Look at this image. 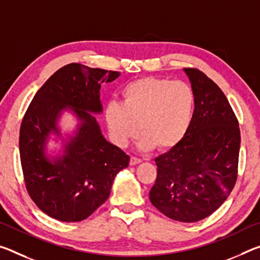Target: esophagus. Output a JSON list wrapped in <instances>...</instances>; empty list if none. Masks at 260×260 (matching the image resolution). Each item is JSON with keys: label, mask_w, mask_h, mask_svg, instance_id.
Listing matches in <instances>:
<instances>
[{"label": "esophagus", "mask_w": 260, "mask_h": 260, "mask_svg": "<svg viewBox=\"0 0 260 260\" xmlns=\"http://www.w3.org/2000/svg\"><path fill=\"white\" fill-rule=\"evenodd\" d=\"M141 162H142V159L135 157V156H132L131 160H129V164H131V166H137V164L141 163Z\"/></svg>", "instance_id": "34e87169"}]
</instances>
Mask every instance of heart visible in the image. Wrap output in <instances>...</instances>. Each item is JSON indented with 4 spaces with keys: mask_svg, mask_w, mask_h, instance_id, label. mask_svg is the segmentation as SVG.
Returning <instances> with one entry per match:
<instances>
[{
    "mask_svg": "<svg viewBox=\"0 0 260 260\" xmlns=\"http://www.w3.org/2000/svg\"><path fill=\"white\" fill-rule=\"evenodd\" d=\"M121 103L110 102L104 117L113 142L125 147L141 135V147L169 149L186 134L194 111L196 96L185 82L142 77L127 83Z\"/></svg>",
    "mask_w": 260,
    "mask_h": 260,
    "instance_id": "heart-1",
    "label": "heart"
}]
</instances>
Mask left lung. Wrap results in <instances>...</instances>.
Listing matches in <instances>:
<instances>
[{
	"label": "left lung",
	"instance_id": "8db88e82",
	"mask_svg": "<svg viewBox=\"0 0 260 260\" xmlns=\"http://www.w3.org/2000/svg\"><path fill=\"white\" fill-rule=\"evenodd\" d=\"M196 96L186 134L155 158L151 204L180 222L205 219L224 203L237 179L241 133L225 94L196 68H184Z\"/></svg>",
	"mask_w": 260,
	"mask_h": 260
}]
</instances>
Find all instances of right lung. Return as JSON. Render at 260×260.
<instances>
[{
	"mask_svg": "<svg viewBox=\"0 0 260 260\" xmlns=\"http://www.w3.org/2000/svg\"><path fill=\"white\" fill-rule=\"evenodd\" d=\"M120 73L69 63L37 91L19 131V155L28 196L48 216L78 222L108 200L114 177L128 167L129 156L110 143L91 113H101V85ZM71 109L79 121L62 155L49 159L46 145L51 133L60 135L57 120Z\"/></svg>",
	"mask_w": 260,
	"mask_h": 260,
	"instance_id": "add662e5",
	"label": "right lung"
}]
</instances>
